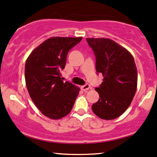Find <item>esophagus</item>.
Instances as JSON below:
<instances>
[{
  "instance_id": "obj_1",
  "label": "esophagus",
  "mask_w": 157,
  "mask_h": 157,
  "mask_svg": "<svg viewBox=\"0 0 157 157\" xmlns=\"http://www.w3.org/2000/svg\"><path fill=\"white\" fill-rule=\"evenodd\" d=\"M80 88H81V89H82V90H87L89 89V88H90V85L86 84V85H84V86H81Z\"/></svg>"
}]
</instances>
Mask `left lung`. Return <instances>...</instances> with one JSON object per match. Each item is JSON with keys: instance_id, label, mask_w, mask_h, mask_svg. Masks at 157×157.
<instances>
[{"instance_id": "left-lung-1", "label": "left lung", "mask_w": 157, "mask_h": 157, "mask_svg": "<svg viewBox=\"0 0 157 157\" xmlns=\"http://www.w3.org/2000/svg\"><path fill=\"white\" fill-rule=\"evenodd\" d=\"M96 56V69L103 82L96 91L99 95L92 105L95 115L104 120L118 118L131 105L137 86V71L132 54L106 38H87Z\"/></svg>"}]
</instances>
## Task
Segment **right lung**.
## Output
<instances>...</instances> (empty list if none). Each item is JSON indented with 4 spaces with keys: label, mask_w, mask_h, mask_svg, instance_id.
Here are the masks:
<instances>
[{
    "label": "right lung",
    "mask_w": 157,
    "mask_h": 157,
    "mask_svg": "<svg viewBox=\"0 0 157 157\" xmlns=\"http://www.w3.org/2000/svg\"><path fill=\"white\" fill-rule=\"evenodd\" d=\"M82 37H51L34 49L25 65L26 87L44 116L60 119L71 112L80 88L61 80L67 54Z\"/></svg>",
    "instance_id": "right-lung-1"
}]
</instances>
